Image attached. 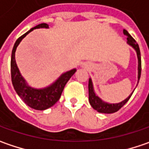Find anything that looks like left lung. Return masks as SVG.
I'll use <instances>...</instances> for the list:
<instances>
[{
    "label": "left lung",
    "mask_w": 149,
    "mask_h": 149,
    "mask_svg": "<svg viewBox=\"0 0 149 149\" xmlns=\"http://www.w3.org/2000/svg\"><path fill=\"white\" fill-rule=\"evenodd\" d=\"M123 34L127 36V43L131 46L137 52V56H138V62H139V66H138V83H139V79H140V76H141V53H140V50H139V44L136 42V41L131 36V35L126 30H123ZM133 92L127 97L125 100L122 101L121 102L118 103H108L104 101L101 99L98 96H97L95 92H94L93 85V81L92 79L89 78L88 81V94H89V102L91 104V106L93 107V109L97 110L98 113H113L115 112H118L121 107H123L127 101L129 100V98L131 97L132 94Z\"/></svg>",
    "instance_id": "8db88e82"
}]
</instances>
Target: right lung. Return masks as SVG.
<instances>
[{
	"instance_id": "1",
	"label": "right lung",
	"mask_w": 149,
	"mask_h": 149,
	"mask_svg": "<svg viewBox=\"0 0 149 149\" xmlns=\"http://www.w3.org/2000/svg\"><path fill=\"white\" fill-rule=\"evenodd\" d=\"M38 28H49V26L46 23H42L36 26L26 32L24 35L20 36L17 40L12 49L11 59H10V73H11V81L14 89L18 94V96L24 101L26 104L30 107L36 110H46L49 107H52L57 101L60 99L62 91L65 85L74 74L77 69H72L68 72L62 73L52 84L44 88H34L30 87L27 82L24 79L19 68L17 67L15 59L16 47L22 42L23 38L30 33L31 31Z\"/></svg>"
}]
</instances>
